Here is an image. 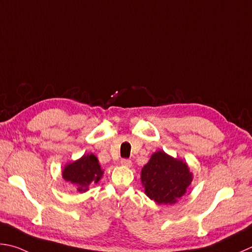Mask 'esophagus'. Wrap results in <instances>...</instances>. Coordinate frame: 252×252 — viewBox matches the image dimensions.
Listing matches in <instances>:
<instances>
[{
	"mask_svg": "<svg viewBox=\"0 0 252 252\" xmlns=\"http://www.w3.org/2000/svg\"><path fill=\"white\" fill-rule=\"evenodd\" d=\"M121 164L123 165V167L130 168V167H131V164H132V162H131V160H129V159H123V160L121 161Z\"/></svg>",
	"mask_w": 252,
	"mask_h": 252,
	"instance_id": "obj_1",
	"label": "esophagus"
}]
</instances>
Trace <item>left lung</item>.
<instances>
[{"mask_svg": "<svg viewBox=\"0 0 252 252\" xmlns=\"http://www.w3.org/2000/svg\"><path fill=\"white\" fill-rule=\"evenodd\" d=\"M193 173L184 160L158 150L151 155L140 172L145 193L157 204L172 205L187 193Z\"/></svg>", "mask_w": 252, "mask_h": 252, "instance_id": "8db88e82", "label": "left lung"}]
</instances>
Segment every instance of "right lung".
Returning <instances> with one entry per match:
<instances>
[{
  "label": "right lung",
  "instance_id": "right-lung-1",
  "mask_svg": "<svg viewBox=\"0 0 252 252\" xmlns=\"http://www.w3.org/2000/svg\"><path fill=\"white\" fill-rule=\"evenodd\" d=\"M61 173L65 182L72 184L79 193H84L89 191L90 185L102 179L104 170L96 156L84 154L81 158L65 164Z\"/></svg>",
  "mask_w": 252,
  "mask_h": 252
}]
</instances>
